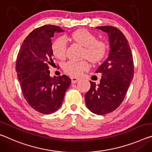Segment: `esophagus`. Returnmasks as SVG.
Masks as SVG:
<instances>
[{
    "mask_svg": "<svg viewBox=\"0 0 152 152\" xmlns=\"http://www.w3.org/2000/svg\"><path fill=\"white\" fill-rule=\"evenodd\" d=\"M70 78H71L72 83H76V82H78L79 80V78H76V77L72 76V77H70Z\"/></svg>",
    "mask_w": 152,
    "mask_h": 152,
    "instance_id": "1",
    "label": "esophagus"
}]
</instances>
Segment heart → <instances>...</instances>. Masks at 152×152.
Segmentation results:
<instances>
[{
	"instance_id": "obj_1",
	"label": "heart",
	"mask_w": 152,
	"mask_h": 152,
	"mask_svg": "<svg viewBox=\"0 0 152 152\" xmlns=\"http://www.w3.org/2000/svg\"><path fill=\"white\" fill-rule=\"evenodd\" d=\"M69 38L74 42L84 47L82 56L87 58L93 63H97L105 57L107 52V45L105 42L97 40V37L93 33L86 29H80L72 34ZM52 52L54 56L59 59L66 58L67 54V42L63 37H59L52 43ZM89 64L83 61H67L63 66L64 72L70 76H80L83 72L89 69Z\"/></svg>"
}]
</instances>
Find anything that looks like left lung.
<instances>
[{
	"label": "left lung",
	"instance_id": "left-lung-1",
	"mask_svg": "<svg viewBox=\"0 0 152 152\" xmlns=\"http://www.w3.org/2000/svg\"><path fill=\"white\" fill-rule=\"evenodd\" d=\"M97 28L109 36L110 51L107 59L96 73H102L100 83L90 80L91 88L85 95L88 110L97 115L114 111L123 102L134 75V64L126 37L117 28L110 26Z\"/></svg>",
	"mask_w": 152,
	"mask_h": 152
}]
</instances>
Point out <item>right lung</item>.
<instances>
[{"mask_svg":"<svg viewBox=\"0 0 152 152\" xmlns=\"http://www.w3.org/2000/svg\"><path fill=\"white\" fill-rule=\"evenodd\" d=\"M60 27L45 25L34 30L23 40L15 69L23 95L34 110L44 114L59 109L71 79L66 75L50 76L49 65L54 64L51 38L63 32Z\"/></svg>","mask_w":152,"mask_h":152,"instance_id":"right-lung-1","label":"right lung"}]
</instances>
